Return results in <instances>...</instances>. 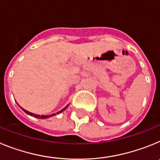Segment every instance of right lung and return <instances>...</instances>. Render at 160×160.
I'll return each mask as SVG.
<instances>
[{
    "label": "right lung",
    "instance_id": "1",
    "mask_svg": "<svg viewBox=\"0 0 160 160\" xmlns=\"http://www.w3.org/2000/svg\"><path fill=\"white\" fill-rule=\"evenodd\" d=\"M18 106H19V105H18ZM68 107H69V105L66 106V107H65V108H63L62 110V111H58V112L57 114H59V113H62L63 111H65V110H66V109ZM21 108H22V110L24 111V112L26 113V114H29V115H30V116H32V117H34V118H42V119H45V118H49V117L53 116V115H55V114H49V115H39V114H33V113L29 112V111H26V110H25V109L22 108V107H21Z\"/></svg>",
    "mask_w": 160,
    "mask_h": 160
}]
</instances>
